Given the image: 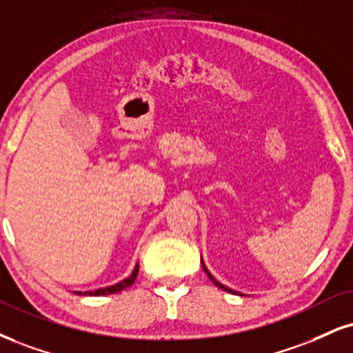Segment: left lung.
<instances>
[{
    "label": "left lung",
    "mask_w": 353,
    "mask_h": 353,
    "mask_svg": "<svg viewBox=\"0 0 353 353\" xmlns=\"http://www.w3.org/2000/svg\"><path fill=\"white\" fill-rule=\"evenodd\" d=\"M201 263H202V268H203V271H205V273H207V276H209V278L212 279V281H214V284H215V286H219V288H220V290H223V291H227V292H232V294H240V292L233 291V290H230V288L223 286V284H222V283H219V281H217V279H215V278H214V276H212V274H210V271L205 268V263H203V260H201Z\"/></svg>",
    "instance_id": "obj_1"
}]
</instances>
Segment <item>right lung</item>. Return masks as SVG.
Returning a JSON list of instances; mask_svg holds the SVG:
<instances>
[{
  "label": "right lung",
  "mask_w": 353,
  "mask_h": 353,
  "mask_svg": "<svg viewBox=\"0 0 353 353\" xmlns=\"http://www.w3.org/2000/svg\"><path fill=\"white\" fill-rule=\"evenodd\" d=\"M138 271H139V265L136 263L133 273H131L128 278H125L123 281L117 283V284H112V286H107V288H100V290H95V291H75V294H80V296H108V294H114V292H120L123 290H126V288L131 286V284L134 283L136 276H138Z\"/></svg>",
  "instance_id": "right-lung-1"
}]
</instances>
